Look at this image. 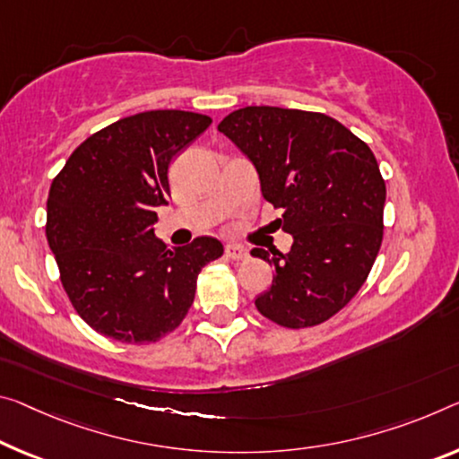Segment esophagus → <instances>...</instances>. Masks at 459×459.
Wrapping results in <instances>:
<instances>
[{"instance_id": "obj_1", "label": "esophagus", "mask_w": 459, "mask_h": 459, "mask_svg": "<svg viewBox=\"0 0 459 459\" xmlns=\"http://www.w3.org/2000/svg\"><path fill=\"white\" fill-rule=\"evenodd\" d=\"M227 257L238 261V259L249 257V253H247V249L241 245H227Z\"/></svg>"}]
</instances>
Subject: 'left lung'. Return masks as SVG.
I'll list each match as a JSON object with an SVG mask.
<instances>
[{
  "mask_svg": "<svg viewBox=\"0 0 459 459\" xmlns=\"http://www.w3.org/2000/svg\"><path fill=\"white\" fill-rule=\"evenodd\" d=\"M218 130L255 167L294 241L288 253L251 251L275 269L257 310L288 329L325 323L358 294L382 245L386 184L372 149L331 116L275 106L230 112Z\"/></svg>",
  "mask_w": 459,
  "mask_h": 459,
  "instance_id": "8db88e82",
  "label": "left lung"
}]
</instances>
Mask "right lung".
<instances>
[{"mask_svg": "<svg viewBox=\"0 0 459 459\" xmlns=\"http://www.w3.org/2000/svg\"><path fill=\"white\" fill-rule=\"evenodd\" d=\"M210 122L184 110L128 116L79 144L50 184V251L93 331L122 343L165 337L190 310L200 269L222 255L212 237L167 249L152 229L171 194V159Z\"/></svg>", "mask_w": 459, "mask_h": 459, "instance_id": "1", "label": "right lung"}]
</instances>
